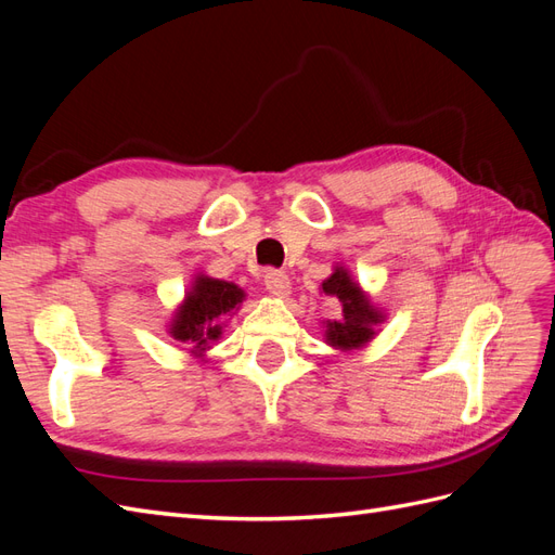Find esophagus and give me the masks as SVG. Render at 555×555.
<instances>
[{
    "label": "esophagus",
    "mask_w": 555,
    "mask_h": 555,
    "mask_svg": "<svg viewBox=\"0 0 555 555\" xmlns=\"http://www.w3.org/2000/svg\"><path fill=\"white\" fill-rule=\"evenodd\" d=\"M263 284H266L268 292H271L273 296H280V298L289 296V292H292L289 275L284 273V271H275V268H271V271H266Z\"/></svg>",
    "instance_id": "esophagus-1"
}]
</instances>
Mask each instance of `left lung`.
I'll return each instance as SVG.
<instances>
[{
  "instance_id": "1",
  "label": "left lung",
  "mask_w": 555,
  "mask_h": 555,
  "mask_svg": "<svg viewBox=\"0 0 555 555\" xmlns=\"http://www.w3.org/2000/svg\"><path fill=\"white\" fill-rule=\"evenodd\" d=\"M326 296L338 298L343 304V317L338 322L326 324V343L335 349H357L373 340L375 326L382 324V312L371 306L359 284L349 278L345 268H335V273L322 282Z\"/></svg>"
}]
</instances>
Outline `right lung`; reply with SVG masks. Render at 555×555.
I'll return each instance as SVG.
<instances>
[{"mask_svg": "<svg viewBox=\"0 0 555 555\" xmlns=\"http://www.w3.org/2000/svg\"><path fill=\"white\" fill-rule=\"evenodd\" d=\"M243 298V289L233 282L198 275L178 308L169 333L176 340L194 347L192 351L201 357L210 343L220 338L222 319L236 310Z\"/></svg>", "mask_w": 555, "mask_h": 555, "instance_id": "1", "label": "right lung"}]
</instances>
